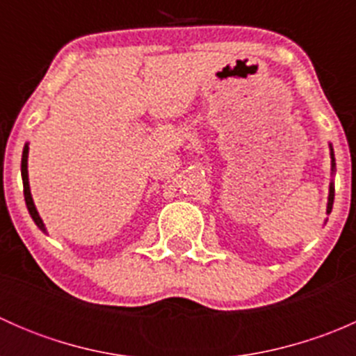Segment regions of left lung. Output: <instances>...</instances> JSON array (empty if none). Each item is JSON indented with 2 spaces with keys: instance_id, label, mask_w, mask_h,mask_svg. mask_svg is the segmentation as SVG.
I'll use <instances>...</instances> for the list:
<instances>
[{
  "instance_id": "8db88e82",
  "label": "left lung",
  "mask_w": 356,
  "mask_h": 356,
  "mask_svg": "<svg viewBox=\"0 0 356 356\" xmlns=\"http://www.w3.org/2000/svg\"><path fill=\"white\" fill-rule=\"evenodd\" d=\"M329 149H331V170H332V175H334V174H336V158H334V149H332L331 143H329ZM332 203H334V181H331V184H329L327 208H325V211H327V213H331V211H332Z\"/></svg>"
}]
</instances>
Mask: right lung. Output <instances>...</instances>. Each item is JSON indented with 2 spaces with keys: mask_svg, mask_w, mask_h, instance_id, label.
<instances>
[{
  "mask_svg": "<svg viewBox=\"0 0 356 356\" xmlns=\"http://www.w3.org/2000/svg\"><path fill=\"white\" fill-rule=\"evenodd\" d=\"M27 160H29V143H25L24 152H22V165H20V172H22V182H24L25 204H27V210H29V213H31V217H32V220H34V224L38 225V227L41 229V231L46 234V232H48V231H46V225H44V222H42V218L39 217V211H38V208H35L34 200H32V195H31V186H29Z\"/></svg>",
  "mask_w": 356,
  "mask_h": 356,
  "instance_id": "right-lung-1",
  "label": "right lung"
}]
</instances>
